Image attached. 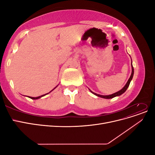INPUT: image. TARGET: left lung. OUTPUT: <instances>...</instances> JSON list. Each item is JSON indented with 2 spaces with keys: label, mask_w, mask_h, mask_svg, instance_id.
<instances>
[{
  "label": "left lung",
  "mask_w": 155,
  "mask_h": 155,
  "mask_svg": "<svg viewBox=\"0 0 155 155\" xmlns=\"http://www.w3.org/2000/svg\"><path fill=\"white\" fill-rule=\"evenodd\" d=\"M133 75H134V68H133V65H132V73H131V75H130V78H129V80H128L127 82V83H126V85H125V87H124L122 89H121V90H120V91L117 92H116V93L108 95V96H102V95L97 94H96V93H94V92H93L91 91V90H90V91H91V92L92 94H95L96 96L101 97H103V98H105V99H110V98H113V97H116V96H120V95L122 94H124V93L126 91L128 87L129 86V84H130V81L132 80L133 77Z\"/></svg>",
  "instance_id": "obj_1"
}]
</instances>
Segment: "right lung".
Returning a JSON list of instances; mask_svg holds the SVG:
<instances>
[{"instance_id": "right-lung-1", "label": "right lung", "mask_w": 155, "mask_h": 155, "mask_svg": "<svg viewBox=\"0 0 155 155\" xmlns=\"http://www.w3.org/2000/svg\"><path fill=\"white\" fill-rule=\"evenodd\" d=\"M53 89V90H54ZM51 92V91H50ZM47 94H48V93H47ZM47 94H44V95H42V96H38V97H30L29 96V97L30 98H31V99H32V100H37V99H39V98H40V97H43V96H45V95H46Z\"/></svg>"}]
</instances>
